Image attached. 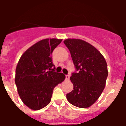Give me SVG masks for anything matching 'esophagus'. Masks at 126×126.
<instances>
[{
    "mask_svg": "<svg viewBox=\"0 0 126 126\" xmlns=\"http://www.w3.org/2000/svg\"><path fill=\"white\" fill-rule=\"evenodd\" d=\"M69 78H70L69 75H66V76H65V79H66V80H69Z\"/></svg>",
    "mask_w": 126,
    "mask_h": 126,
    "instance_id": "esophagus-1",
    "label": "esophagus"
}]
</instances>
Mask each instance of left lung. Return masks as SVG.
<instances>
[{
  "label": "left lung",
  "instance_id": "8db88e82",
  "mask_svg": "<svg viewBox=\"0 0 126 126\" xmlns=\"http://www.w3.org/2000/svg\"><path fill=\"white\" fill-rule=\"evenodd\" d=\"M64 43L79 71L70 78L74 88L66 94L67 100L77 107H90L98 99L105 86L108 76L106 61L96 48L83 40L67 38Z\"/></svg>",
  "mask_w": 126,
  "mask_h": 126
}]
</instances>
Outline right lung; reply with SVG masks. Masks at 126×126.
<instances>
[{
  "mask_svg": "<svg viewBox=\"0 0 126 126\" xmlns=\"http://www.w3.org/2000/svg\"><path fill=\"white\" fill-rule=\"evenodd\" d=\"M62 40H42L28 48L19 60L15 76L17 92L23 103L33 110L46 107L54 88L65 79L63 73L55 72L52 59V52Z\"/></svg>",
  "mask_w": 126,
  "mask_h": 126,
  "instance_id": "1",
  "label": "right lung"
}]
</instances>
